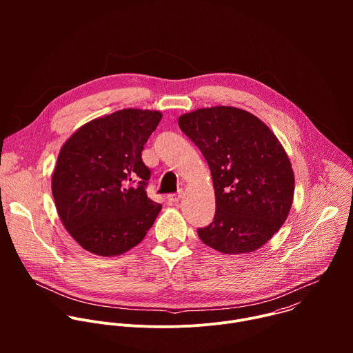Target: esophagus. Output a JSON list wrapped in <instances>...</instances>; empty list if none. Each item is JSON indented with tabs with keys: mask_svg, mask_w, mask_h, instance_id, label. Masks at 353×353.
<instances>
[{
	"mask_svg": "<svg viewBox=\"0 0 353 353\" xmlns=\"http://www.w3.org/2000/svg\"><path fill=\"white\" fill-rule=\"evenodd\" d=\"M181 198H183V191H179V192L168 195V201H169L170 204H179L180 201H181Z\"/></svg>",
	"mask_w": 353,
	"mask_h": 353,
	"instance_id": "obj_1",
	"label": "esophagus"
}]
</instances>
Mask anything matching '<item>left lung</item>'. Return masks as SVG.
I'll return each mask as SVG.
<instances>
[{"mask_svg":"<svg viewBox=\"0 0 353 353\" xmlns=\"http://www.w3.org/2000/svg\"><path fill=\"white\" fill-rule=\"evenodd\" d=\"M179 127L212 174L216 212L210 226L198 229L199 239L223 254L263 247L293 203L294 174L279 139L259 117L230 106L185 113Z\"/></svg>","mask_w":353,"mask_h":353,"instance_id":"left-lung-1","label":"left lung"}]
</instances>
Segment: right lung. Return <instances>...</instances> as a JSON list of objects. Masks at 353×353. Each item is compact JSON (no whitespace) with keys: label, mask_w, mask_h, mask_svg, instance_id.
<instances>
[{"label":"right lung","mask_w":353,"mask_h":353,"mask_svg":"<svg viewBox=\"0 0 353 353\" xmlns=\"http://www.w3.org/2000/svg\"><path fill=\"white\" fill-rule=\"evenodd\" d=\"M162 113L123 109L79 127L61 146L52 176L59 216L89 253L120 256L142 241L162 205L148 198L141 152Z\"/></svg>","instance_id":"1"}]
</instances>
